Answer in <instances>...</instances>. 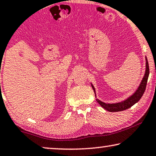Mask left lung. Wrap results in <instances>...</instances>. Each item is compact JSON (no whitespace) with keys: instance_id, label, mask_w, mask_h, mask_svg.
Returning a JSON list of instances; mask_svg holds the SVG:
<instances>
[{"instance_id":"1","label":"left lung","mask_w":156,"mask_h":156,"mask_svg":"<svg viewBox=\"0 0 156 156\" xmlns=\"http://www.w3.org/2000/svg\"><path fill=\"white\" fill-rule=\"evenodd\" d=\"M146 59V73H145L144 77L143 78V80H141V84H140L139 87H138L136 91L132 95L130 96L129 98H127L126 100L123 101L121 102L118 103H113V104H107V103H105L102 102V101L99 100L98 99H96L97 102L99 103V104L102 106L103 108L106 110L111 112H120L125 110V109H127L130 108L131 107H132L133 105L136 104V103L138 102L139 100L141 99L142 96H143L145 90H146V87L147 85V81H148V76H149V66H148V60ZM92 87H93V89L94 92H95V87L93 85H92ZM96 97V95H95Z\"/></svg>"}]
</instances>
